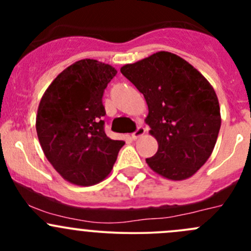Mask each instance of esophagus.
Segmentation results:
<instances>
[{"instance_id": "obj_1", "label": "esophagus", "mask_w": 251, "mask_h": 251, "mask_svg": "<svg viewBox=\"0 0 251 251\" xmlns=\"http://www.w3.org/2000/svg\"><path fill=\"white\" fill-rule=\"evenodd\" d=\"M144 133H146V128H144L143 126H140V127L136 130V132L132 133V138H133V140H138V138L142 137Z\"/></svg>"}]
</instances>
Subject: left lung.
I'll return each mask as SVG.
<instances>
[{"instance_id": "obj_1", "label": "left lung", "mask_w": 251, "mask_h": 251, "mask_svg": "<svg viewBox=\"0 0 251 251\" xmlns=\"http://www.w3.org/2000/svg\"><path fill=\"white\" fill-rule=\"evenodd\" d=\"M120 72L148 105L146 124L159 146L146 159L149 168L173 181L193 176L211 155L221 127L212 86L187 60L165 50L124 65Z\"/></svg>"}]
</instances>
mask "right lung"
I'll use <instances>...</instances> for the list:
<instances>
[{"mask_svg":"<svg viewBox=\"0 0 251 251\" xmlns=\"http://www.w3.org/2000/svg\"><path fill=\"white\" fill-rule=\"evenodd\" d=\"M116 73L98 60H77L52 81L40 100V144L55 171L70 183L92 186L103 181L125 144L104 132L102 97Z\"/></svg>","mask_w":251,"mask_h":251,"instance_id":"1","label":"right lung"}]
</instances>
